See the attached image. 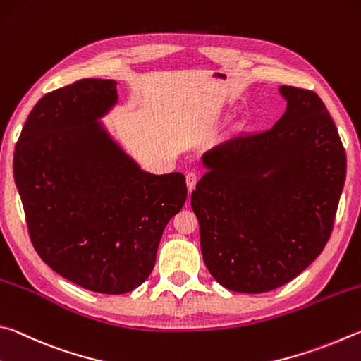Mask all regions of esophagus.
I'll return each instance as SVG.
<instances>
[{
  "instance_id": "obj_1",
  "label": "esophagus",
  "mask_w": 361,
  "mask_h": 361,
  "mask_svg": "<svg viewBox=\"0 0 361 361\" xmlns=\"http://www.w3.org/2000/svg\"><path fill=\"white\" fill-rule=\"evenodd\" d=\"M185 180H187V188H188V192H193V188H195V185H197V180H198V176L195 174V173H187V176H185Z\"/></svg>"
}]
</instances>
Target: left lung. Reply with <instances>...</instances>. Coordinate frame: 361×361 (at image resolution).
Segmentation results:
<instances>
[{
	"mask_svg": "<svg viewBox=\"0 0 361 361\" xmlns=\"http://www.w3.org/2000/svg\"><path fill=\"white\" fill-rule=\"evenodd\" d=\"M287 101L273 128L239 135L201 157L192 193L201 254L220 286L264 293L295 279L331 235L345 152L317 94L279 87Z\"/></svg>",
	"mask_w": 361,
	"mask_h": 361,
	"instance_id": "1",
	"label": "left lung"
}]
</instances>
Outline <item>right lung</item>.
I'll list each match as a JSON object with an SVG mask.
<instances>
[{"instance_id": "obj_1", "label": "right lung", "mask_w": 361, "mask_h": 361, "mask_svg": "<svg viewBox=\"0 0 361 361\" xmlns=\"http://www.w3.org/2000/svg\"><path fill=\"white\" fill-rule=\"evenodd\" d=\"M117 101L112 79H82L44 94L14 154L37 255L65 279L107 295L147 279L164 226L187 200L184 174L144 171L101 122Z\"/></svg>"}]
</instances>
